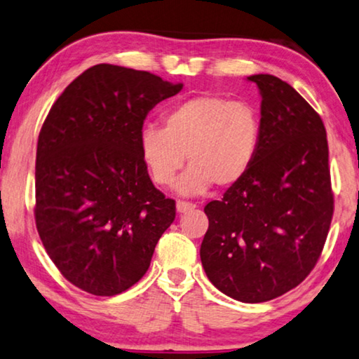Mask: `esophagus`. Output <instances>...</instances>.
Returning <instances> with one entry per match:
<instances>
[{"label":"esophagus","instance_id":"1","mask_svg":"<svg viewBox=\"0 0 359 359\" xmlns=\"http://www.w3.org/2000/svg\"><path fill=\"white\" fill-rule=\"evenodd\" d=\"M194 208H196V205H195V203H191V201H184V200L177 201V212L190 211V210H194Z\"/></svg>","mask_w":359,"mask_h":359}]
</instances>
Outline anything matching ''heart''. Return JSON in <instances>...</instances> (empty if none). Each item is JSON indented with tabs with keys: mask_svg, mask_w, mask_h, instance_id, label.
<instances>
[{
	"mask_svg": "<svg viewBox=\"0 0 359 359\" xmlns=\"http://www.w3.org/2000/svg\"><path fill=\"white\" fill-rule=\"evenodd\" d=\"M261 122L253 106L224 96L203 95L175 104L164 127L145 126L138 138L143 164L154 184L168 187L189 159L177 190L200 195L216 184L237 185L253 165Z\"/></svg>",
	"mask_w": 359,
	"mask_h": 359,
	"instance_id": "b5f03b06",
	"label": "heart"
}]
</instances>
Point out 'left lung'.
<instances>
[{
    "label": "left lung",
    "instance_id": "1",
    "mask_svg": "<svg viewBox=\"0 0 359 359\" xmlns=\"http://www.w3.org/2000/svg\"><path fill=\"white\" fill-rule=\"evenodd\" d=\"M261 138L248 174L210 201L200 256L208 279L243 303L269 302L314 269L334 216L324 122L295 88L256 74Z\"/></svg>",
    "mask_w": 359,
    "mask_h": 359
}]
</instances>
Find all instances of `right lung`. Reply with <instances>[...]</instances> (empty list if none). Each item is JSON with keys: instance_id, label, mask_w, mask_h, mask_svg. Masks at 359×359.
I'll return each mask as SVG.
<instances>
[{"instance_id": "obj_1", "label": "right lung", "mask_w": 359, "mask_h": 359, "mask_svg": "<svg viewBox=\"0 0 359 359\" xmlns=\"http://www.w3.org/2000/svg\"><path fill=\"white\" fill-rule=\"evenodd\" d=\"M180 90L147 71L96 64L48 112L36 145L35 224L48 256L80 290L112 297L130 288L175 219L138 138L148 112Z\"/></svg>"}]
</instances>
